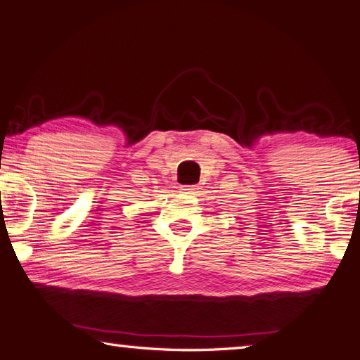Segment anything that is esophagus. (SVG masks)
Segmentation results:
<instances>
[{
    "label": "esophagus",
    "mask_w": 360,
    "mask_h": 360,
    "mask_svg": "<svg viewBox=\"0 0 360 360\" xmlns=\"http://www.w3.org/2000/svg\"><path fill=\"white\" fill-rule=\"evenodd\" d=\"M198 188V186H186V187H182L181 191L184 192V193H188V192H193V191H197Z\"/></svg>",
    "instance_id": "1"
}]
</instances>
